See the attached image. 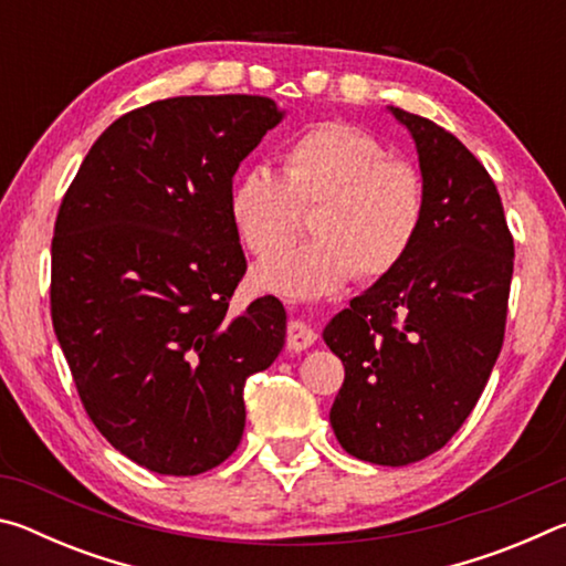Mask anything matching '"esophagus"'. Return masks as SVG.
I'll use <instances>...</instances> for the list:
<instances>
[{
    "label": "esophagus",
    "mask_w": 566,
    "mask_h": 566,
    "mask_svg": "<svg viewBox=\"0 0 566 566\" xmlns=\"http://www.w3.org/2000/svg\"><path fill=\"white\" fill-rule=\"evenodd\" d=\"M314 339H317V334H314L312 327H306V324L300 322V319L290 322V329H286V349L304 352V349L312 347Z\"/></svg>",
    "instance_id": "obj_1"
}]
</instances>
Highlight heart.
<instances>
[{
  "instance_id": "obj_1",
  "label": "heart",
  "mask_w": 566,
  "mask_h": 566,
  "mask_svg": "<svg viewBox=\"0 0 566 566\" xmlns=\"http://www.w3.org/2000/svg\"><path fill=\"white\" fill-rule=\"evenodd\" d=\"M282 175L252 167L234 179L227 214L254 256L275 251L315 207L317 238L254 270L260 290L312 300L354 274L375 282L397 270L424 224V181L415 165L387 157L375 134L349 122H319L282 149Z\"/></svg>"
}]
</instances>
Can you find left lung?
<instances>
[{
  "mask_svg": "<svg viewBox=\"0 0 566 566\" xmlns=\"http://www.w3.org/2000/svg\"><path fill=\"white\" fill-rule=\"evenodd\" d=\"M389 112L417 145L424 224L407 260L322 337L344 364L329 411L344 452L405 467L442 449L482 397L504 342L514 239L482 161L439 124Z\"/></svg>",
  "mask_w": 566,
  "mask_h": 566,
  "instance_id": "left-lung-1",
  "label": "left lung"
}]
</instances>
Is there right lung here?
Masks as SVG:
<instances>
[{
	"label": "right lung",
	"instance_id": "add662e5",
	"mask_svg": "<svg viewBox=\"0 0 566 566\" xmlns=\"http://www.w3.org/2000/svg\"><path fill=\"white\" fill-rule=\"evenodd\" d=\"M270 97L151 102L94 142L52 239V324L94 427L132 462L195 476L234 452L244 381L286 312L229 302L247 260L227 214L242 159L282 122Z\"/></svg>",
	"mask_w": 566,
	"mask_h": 566
}]
</instances>
